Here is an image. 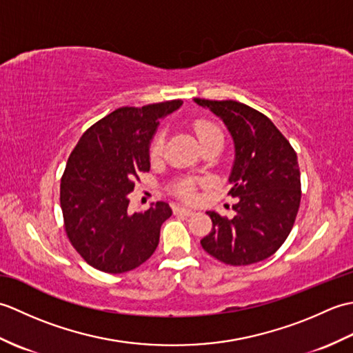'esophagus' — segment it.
Instances as JSON below:
<instances>
[{"mask_svg":"<svg viewBox=\"0 0 353 353\" xmlns=\"http://www.w3.org/2000/svg\"><path fill=\"white\" fill-rule=\"evenodd\" d=\"M174 214L177 215H185V216H191L194 212L191 209H186V208H174Z\"/></svg>","mask_w":353,"mask_h":353,"instance_id":"1","label":"esophagus"}]
</instances>
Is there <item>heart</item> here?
<instances>
[{"label": "heart", "mask_w": 353, "mask_h": 353, "mask_svg": "<svg viewBox=\"0 0 353 353\" xmlns=\"http://www.w3.org/2000/svg\"><path fill=\"white\" fill-rule=\"evenodd\" d=\"M192 129L196 132L197 138L203 147L206 144H211L214 141H223L221 130L212 121H208V119H196V121L192 123ZM163 145H165V133L159 130L157 133H154L152 142H150V148H148L150 157H152V159H159L163 152ZM199 183H201L200 179L182 177L171 185L170 191L174 194L177 199H181L183 201H194L197 199Z\"/></svg>", "instance_id": "b5f03b06"}]
</instances>
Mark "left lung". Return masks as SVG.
<instances>
[{
  "mask_svg": "<svg viewBox=\"0 0 353 353\" xmlns=\"http://www.w3.org/2000/svg\"><path fill=\"white\" fill-rule=\"evenodd\" d=\"M219 115L234 138L235 162L229 182L234 219L208 212L212 229L203 249L229 265L264 261L279 249L294 226L301 206L297 154L272 119L234 100L196 99Z\"/></svg>",
  "mask_w": 353,
  "mask_h": 353,
  "instance_id": "1",
  "label": "left lung"
}]
</instances>
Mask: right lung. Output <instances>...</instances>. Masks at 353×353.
<instances>
[{
    "mask_svg": "<svg viewBox=\"0 0 353 353\" xmlns=\"http://www.w3.org/2000/svg\"><path fill=\"white\" fill-rule=\"evenodd\" d=\"M171 100L119 108L81 134L61 179L63 226L77 253L104 273H125L152 256L171 208L157 201L130 214L127 194L150 170L148 147L159 119L182 106Z\"/></svg>",
    "mask_w": 353,
    "mask_h": 353,
    "instance_id": "right-lung-1",
    "label": "right lung"
}]
</instances>
